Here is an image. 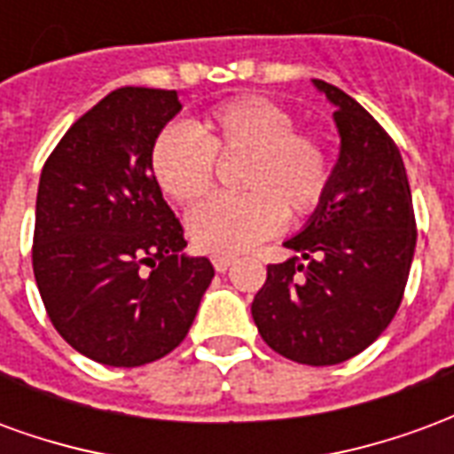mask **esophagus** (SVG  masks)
I'll list each match as a JSON object with an SVG mask.
<instances>
[{"label":"esophagus","mask_w":454,"mask_h":454,"mask_svg":"<svg viewBox=\"0 0 454 454\" xmlns=\"http://www.w3.org/2000/svg\"><path fill=\"white\" fill-rule=\"evenodd\" d=\"M233 260H236L233 255H211V262L216 267V272H226L228 267L233 265Z\"/></svg>","instance_id":"1"}]
</instances>
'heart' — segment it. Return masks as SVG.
Wrapping results in <instances>:
<instances>
[{"label":"heart","instance_id":"b5f03b06","mask_svg":"<svg viewBox=\"0 0 454 454\" xmlns=\"http://www.w3.org/2000/svg\"><path fill=\"white\" fill-rule=\"evenodd\" d=\"M216 155H246L236 197L204 199L187 216L192 243L214 255H236L275 236L285 223L321 207L331 184V155L321 140L296 130L285 106L265 97L218 104L199 126L175 121L150 148V169L175 201L204 197L214 182Z\"/></svg>","mask_w":454,"mask_h":454}]
</instances>
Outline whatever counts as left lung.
<instances>
[{
  "label": "left lung",
  "mask_w": 454,
  "mask_h": 454,
  "mask_svg": "<svg viewBox=\"0 0 454 454\" xmlns=\"http://www.w3.org/2000/svg\"><path fill=\"white\" fill-rule=\"evenodd\" d=\"M340 153L321 207L267 265L253 299L262 340L286 360L338 364L370 348L391 324L416 250V218L399 148L352 97L324 82Z\"/></svg>",
  "instance_id": "obj_1"
}]
</instances>
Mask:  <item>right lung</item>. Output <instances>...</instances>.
I'll return each mask as SVG.
<instances>
[{"mask_svg": "<svg viewBox=\"0 0 454 454\" xmlns=\"http://www.w3.org/2000/svg\"><path fill=\"white\" fill-rule=\"evenodd\" d=\"M179 92L121 87L77 119L35 197L34 275L55 331L84 357L140 367L184 340L214 279L184 253L150 148Z\"/></svg>", "mask_w": 454, "mask_h": 454, "instance_id": "obj_1", "label": "right lung"}]
</instances>
